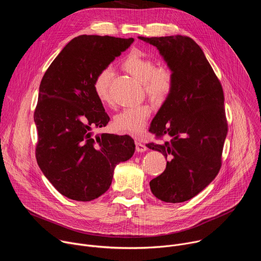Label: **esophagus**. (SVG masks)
Wrapping results in <instances>:
<instances>
[{
	"label": "esophagus",
	"instance_id": "1",
	"mask_svg": "<svg viewBox=\"0 0 261 261\" xmlns=\"http://www.w3.org/2000/svg\"><path fill=\"white\" fill-rule=\"evenodd\" d=\"M135 144H136V151H137L138 153H142V152H145V151L147 150L146 145L143 144V143H141V142H139V141H136Z\"/></svg>",
	"mask_w": 261,
	"mask_h": 261
}]
</instances>
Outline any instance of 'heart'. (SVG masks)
<instances>
[{"mask_svg": "<svg viewBox=\"0 0 261 261\" xmlns=\"http://www.w3.org/2000/svg\"><path fill=\"white\" fill-rule=\"evenodd\" d=\"M123 68L143 84L145 93L155 103H163L173 89L171 71L166 68H157L155 61L140 50H132L123 61ZM113 75V69L107 67L98 72L94 79V93L103 104L113 102L109 90ZM152 113L153 107L146 103L124 108L115 116L114 127L126 134L140 135Z\"/></svg>", "mask_w": 261, "mask_h": 261, "instance_id": "1", "label": "heart"}]
</instances>
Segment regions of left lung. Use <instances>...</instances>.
Here are the masks:
<instances>
[{
  "mask_svg": "<svg viewBox=\"0 0 261 261\" xmlns=\"http://www.w3.org/2000/svg\"><path fill=\"white\" fill-rule=\"evenodd\" d=\"M138 39L157 47L173 75V89L152 121L150 131L170 141L148 143L168 159L150 181L152 193L169 203L200 193L221 167L227 122L222 86L199 45L186 36Z\"/></svg>",
  "mask_w": 261,
  "mask_h": 261,
  "instance_id": "left-lung-1",
  "label": "left lung"
}]
</instances>
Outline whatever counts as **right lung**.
Listing matches in <instances>:
<instances>
[{"mask_svg":"<svg viewBox=\"0 0 261 261\" xmlns=\"http://www.w3.org/2000/svg\"><path fill=\"white\" fill-rule=\"evenodd\" d=\"M134 39L82 35L72 39L46 70L39 87L34 122L36 159L45 177L64 196L91 201L110 187L115 167L129 160V135L94 134L109 117L94 93V79Z\"/></svg>","mask_w":261,"mask_h":261,"instance_id":"add662e5","label":"right lung"}]
</instances>
